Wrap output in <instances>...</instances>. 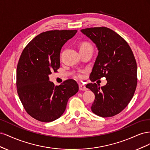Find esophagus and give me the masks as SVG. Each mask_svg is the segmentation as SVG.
<instances>
[{"label":"esophagus","instance_id":"1","mask_svg":"<svg viewBox=\"0 0 150 150\" xmlns=\"http://www.w3.org/2000/svg\"><path fill=\"white\" fill-rule=\"evenodd\" d=\"M79 89L81 91H86V90H87V88H86V86L84 84H79Z\"/></svg>","mask_w":150,"mask_h":150}]
</instances>
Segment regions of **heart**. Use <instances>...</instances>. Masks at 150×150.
Returning <instances> with one entry per match:
<instances>
[{
    "mask_svg": "<svg viewBox=\"0 0 150 150\" xmlns=\"http://www.w3.org/2000/svg\"><path fill=\"white\" fill-rule=\"evenodd\" d=\"M89 47H92L91 45V44H90L89 43H88V42H83L82 44H81V46H80V50L84 49H87V48H89ZM79 76L80 77V78H81V77H82V75H81V74H79Z\"/></svg>",
    "mask_w": 150,
    "mask_h": 150,
    "instance_id": "obj_1",
    "label": "heart"
}]
</instances>
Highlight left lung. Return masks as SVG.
Wrapping results in <instances>:
<instances>
[{"label": "left lung", "instance_id": "obj_1", "mask_svg": "<svg viewBox=\"0 0 150 150\" xmlns=\"http://www.w3.org/2000/svg\"><path fill=\"white\" fill-rule=\"evenodd\" d=\"M81 31L98 49L91 81L94 82L103 77L107 80V84L101 88L95 83L86 85L95 94L91 109L99 116H114L128 106L137 88V64L133 52L121 36L108 28H91Z\"/></svg>", "mask_w": 150, "mask_h": 150}]
</instances>
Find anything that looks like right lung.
<instances>
[{"instance_id": "right-lung-1", "label": "right lung", "mask_w": 150, "mask_h": 150, "mask_svg": "<svg viewBox=\"0 0 150 150\" xmlns=\"http://www.w3.org/2000/svg\"><path fill=\"white\" fill-rule=\"evenodd\" d=\"M77 31L44 32L32 40L21 54L17 67V93L26 112L39 121L58 119L64 113L68 99L78 91L74 79L55 86L48 76L59 69L61 49Z\"/></svg>"}]
</instances>
